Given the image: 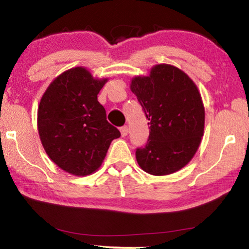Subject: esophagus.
Listing matches in <instances>:
<instances>
[{
    "instance_id": "esophagus-1",
    "label": "esophagus",
    "mask_w": 249,
    "mask_h": 249,
    "mask_svg": "<svg viewBox=\"0 0 249 249\" xmlns=\"http://www.w3.org/2000/svg\"><path fill=\"white\" fill-rule=\"evenodd\" d=\"M120 130H121V134H122V136L123 137H125V136H127V134H128V127L127 126H123V127H121L120 128Z\"/></svg>"
}]
</instances>
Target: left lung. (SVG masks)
Returning a JSON list of instances; mask_svg holds the SVG:
<instances>
[{
  "instance_id": "obj_1",
  "label": "left lung",
  "mask_w": 249,
  "mask_h": 249,
  "mask_svg": "<svg viewBox=\"0 0 249 249\" xmlns=\"http://www.w3.org/2000/svg\"><path fill=\"white\" fill-rule=\"evenodd\" d=\"M130 90L149 121V138L136 150L147 174L167 176L191 161L204 134L205 111L196 84L177 67L156 65L148 75H135Z\"/></svg>"
}]
</instances>
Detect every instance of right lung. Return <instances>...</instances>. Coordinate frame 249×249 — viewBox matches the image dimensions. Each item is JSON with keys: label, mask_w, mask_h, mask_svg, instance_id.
<instances>
[{"label": "right lung", "mask_w": 249, "mask_h": 249, "mask_svg": "<svg viewBox=\"0 0 249 249\" xmlns=\"http://www.w3.org/2000/svg\"><path fill=\"white\" fill-rule=\"evenodd\" d=\"M108 78H94L74 67L54 78L41 96L37 128L48 157L68 174L90 176L99 169L120 130L107 121L98 94Z\"/></svg>", "instance_id": "1"}]
</instances>
